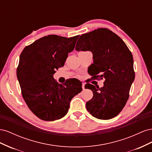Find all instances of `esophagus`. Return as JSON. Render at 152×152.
Masks as SVG:
<instances>
[{"mask_svg": "<svg viewBox=\"0 0 152 152\" xmlns=\"http://www.w3.org/2000/svg\"><path fill=\"white\" fill-rule=\"evenodd\" d=\"M82 89H83V90H84L85 89V84L84 83H82Z\"/></svg>", "mask_w": 152, "mask_h": 152, "instance_id": "esophagus-1", "label": "esophagus"}]
</instances>
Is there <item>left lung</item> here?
Instances as JSON below:
<instances>
[{
	"instance_id": "left-lung-1",
	"label": "left lung",
	"mask_w": 152,
	"mask_h": 152,
	"mask_svg": "<svg viewBox=\"0 0 152 152\" xmlns=\"http://www.w3.org/2000/svg\"><path fill=\"white\" fill-rule=\"evenodd\" d=\"M75 50L93 53L91 75L104 79L101 88L86 84L93 93V98L86 104L87 111L103 120L117 116L126 105L135 77L129 49L117 35L101 28L80 35Z\"/></svg>"
}]
</instances>
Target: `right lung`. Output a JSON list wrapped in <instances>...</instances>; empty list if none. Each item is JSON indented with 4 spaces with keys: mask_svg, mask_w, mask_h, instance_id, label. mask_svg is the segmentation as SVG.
<instances>
[{
    "mask_svg": "<svg viewBox=\"0 0 152 152\" xmlns=\"http://www.w3.org/2000/svg\"><path fill=\"white\" fill-rule=\"evenodd\" d=\"M79 37L45 36L25 47L20 54L17 77L23 98L43 121H54L66 115L72 99L82 90L79 80L77 85L72 80L60 84L53 78L55 70L65 65Z\"/></svg>",
    "mask_w": 152,
    "mask_h": 152,
    "instance_id": "add662e5",
    "label": "right lung"
}]
</instances>
